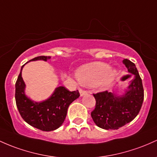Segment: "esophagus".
<instances>
[{
  "label": "esophagus",
  "instance_id": "esophagus-1",
  "mask_svg": "<svg viewBox=\"0 0 157 157\" xmlns=\"http://www.w3.org/2000/svg\"><path fill=\"white\" fill-rule=\"evenodd\" d=\"M79 92H80V96H83V95H85V94H87L86 91L83 90V89H80V90H79Z\"/></svg>",
  "mask_w": 157,
  "mask_h": 157
}]
</instances>
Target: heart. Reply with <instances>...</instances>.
I'll return each mask as SVG.
<instances>
[{"label": "heart", "instance_id": "1", "mask_svg": "<svg viewBox=\"0 0 157 157\" xmlns=\"http://www.w3.org/2000/svg\"><path fill=\"white\" fill-rule=\"evenodd\" d=\"M117 72L104 63H93L82 65L77 71L80 82L86 86L98 85L107 87L115 80Z\"/></svg>", "mask_w": 157, "mask_h": 157}]
</instances>
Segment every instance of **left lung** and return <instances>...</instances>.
Here are the masks:
<instances>
[{
  "mask_svg": "<svg viewBox=\"0 0 157 157\" xmlns=\"http://www.w3.org/2000/svg\"><path fill=\"white\" fill-rule=\"evenodd\" d=\"M123 63L135 76L124 94L119 96L107 91L93 94L96 104L91 116L98 127L105 130H118L132 121L142 106L144 89L136 65L127 59Z\"/></svg>",
  "mask_w": 157,
  "mask_h": 157,
  "instance_id": "1",
  "label": "left lung"
}]
</instances>
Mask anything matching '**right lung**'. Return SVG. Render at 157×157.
I'll list each match as a JSON object with an SVG mask.
<instances>
[{
  "label": "right lung",
  "instance_id": "obj_1",
  "mask_svg": "<svg viewBox=\"0 0 157 157\" xmlns=\"http://www.w3.org/2000/svg\"><path fill=\"white\" fill-rule=\"evenodd\" d=\"M49 59L51 56H40L30 61H47ZM24 65L15 82V102L21 116L30 126L42 131L56 130L64 122L69 105L79 98L80 93L78 90L70 92L64 86H59L48 99L34 102L25 95V83L21 77Z\"/></svg>",
  "mask_w": 157,
  "mask_h": 157
}]
</instances>
